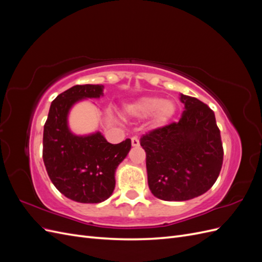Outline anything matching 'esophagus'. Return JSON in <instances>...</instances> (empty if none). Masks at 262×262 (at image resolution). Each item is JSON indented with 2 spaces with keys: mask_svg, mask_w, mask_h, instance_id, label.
<instances>
[{
  "mask_svg": "<svg viewBox=\"0 0 262 262\" xmlns=\"http://www.w3.org/2000/svg\"><path fill=\"white\" fill-rule=\"evenodd\" d=\"M131 143H132V146H139L140 145V140L138 137H133L131 139Z\"/></svg>",
  "mask_w": 262,
  "mask_h": 262,
  "instance_id": "1",
  "label": "esophagus"
}]
</instances>
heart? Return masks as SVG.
I'll return each instance as SVG.
<instances>
[{
  "instance_id": "1",
  "label": "heart",
  "mask_w": 262,
  "mask_h": 262,
  "mask_svg": "<svg viewBox=\"0 0 262 262\" xmlns=\"http://www.w3.org/2000/svg\"><path fill=\"white\" fill-rule=\"evenodd\" d=\"M175 105L169 100L160 97H143L128 107V112L138 117H146L154 115V122L162 125L167 122L175 114Z\"/></svg>"
}]
</instances>
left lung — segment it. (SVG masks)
<instances>
[{"label": "left lung", "instance_id": "left-lung-1", "mask_svg": "<svg viewBox=\"0 0 262 262\" xmlns=\"http://www.w3.org/2000/svg\"><path fill=\"white\" fill-rule=\"evenodd\" d=\"M185 112L171 122L143 134L147 182L165 201H186L207 192L223 164V144L213 110L201 100L182 95Z\"/></svg>", "mask_w": 262, "mask_h": 262}]
</instances>
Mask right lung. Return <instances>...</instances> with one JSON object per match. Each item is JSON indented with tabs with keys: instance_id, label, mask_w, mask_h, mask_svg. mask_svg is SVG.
I'll return each mask as SVG.
<instances>
[{
	"instance_id": "add662e5",
	"label": "right lung",
	"mask_w": 262,
	"mask_h": 262,
	"mask_svg": "<svg viewBox=\"0 0 262 262\" xmlns=\"http://www.w3.org/2000/svg\"><path fill=\"white\" fill-rule=\"evenodd\" d=\"M102 85H75L58 95L43 126L42 158L52 184L69 199L99 203L113 194L115 171L131 148V140L112 144L96 132L78 137L69 130L68 114L76 101L98 98Z\"/></svg>"
}]
</instances>
